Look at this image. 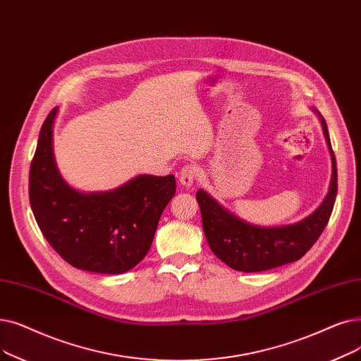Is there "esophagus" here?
Here are the masks:
<instances>
[{"label":"esophagus","mask_w":361,"mask_h":361,"mask_svg":"<svg viewBox=\"0 0 361 361\" xmlns=\"http://www.w3.org/2000/svg\"><path fill=\"white\" fill-rule=\"evenodd\" d=\"M196 176H197V169H196L195 165H187V166H184V168L181 169V172H180V177H178L180 184L184 185V187H187V189H189V187L193 185V183H195V180H196Z\"/></svg>","instance_id":"1"}]
</instances>
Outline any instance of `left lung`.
Returning a JSON list of instances; mask_svg holds the SVG:
<instances>
[{"instance_id":"1","label":"left lung","mask_w":361,"mask_h":361,"mask_svg":"<svg viewBox=\"0 0 361 361\" xmlns=\"http://www.w3.org/2000/svg\"><path fill=\"white\" fill-rule=\"evenodd\" d=\"M320 119L329 153L332 159V177L327 195L320 205L298 223L265 227L250 224L224 208L208 192L199 189L196 199L202 212V227L212 252L230 269L243 273L271 270L302 258L316 243L331 218L336 192V159L324 118Z\"/></svg>"}]
</instances>
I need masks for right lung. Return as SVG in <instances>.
<instances>
[{"mask_svg": "<svg viewBox=\"0 0 361 361\" xmlns=\"http://www.w3.org/2000/svg\"><path fill=\"white\" fill-rule=\"evenodd\" d=\"M59 107L44 121L29 171V200L56 252L75 269L127 273L153 242L159 218L176 195V177L140 174L107 192H80L61 177L53 152Z\"/></svg>", "mask_w": 361, "mask_h": 361, "instance_id": "add662e5", "label": "right lung"}]
</instances>
